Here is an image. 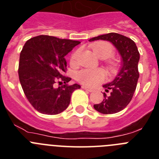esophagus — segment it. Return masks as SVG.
I'll return each mask as SVG.
<instances>
[{"instance_id":"obj_1","label":"esophagus","mask_w":159,"mask_h":159,"mask_svg":"<svg viewBox=\"0 0 159 159\" xmlns=\"http://www.w3.org/2000/svg\"><path fill=\"white\" fill-rule=\"evenodd\" d=\"M82 88H83V89H84V90H87V91H88V92H93V89H92V88H88V87H86V86H82Z\"/></svg>"}]
</instances>
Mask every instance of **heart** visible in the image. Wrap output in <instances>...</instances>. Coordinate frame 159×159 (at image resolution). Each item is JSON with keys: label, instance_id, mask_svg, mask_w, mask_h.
Here are the masks:
<instances>
[{"label": "heart", "instance_id": "b5f03b06", "mask_svg": "<svg viewBox=\"0 0 159 159\" xmlns=\"http://www.w3.org/2000/svg\"><path fill=\"white\" fill-rule=\"evenodd\" d=\"M93 51L99 58H108L113 54V48L110 43L100 42L93 46ZM80 51L76 50L71 55L70 62L75 65L77 63ZM106 78V74L101 69H84L76 74L77 80L87 86H94L95 84L103 81Z\"/></svg>", "mask_w": 159, "mask_h": 159}]
</instances>
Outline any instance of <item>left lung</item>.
Instances as JSON below:
<instances>
[{
  "instance_id": "1",
  "label": "left lung",
  "mask_w": 159,
  "mask_h": 159,
  "mask_svg": "<svg viewBox=\"0 0 159 159\" xmlns=\"http://www.w3.org/2000/svg\"><path fill=\"white\" fill-rule=\"evenodd\" d=\"M102 40L111 43L122 58V67L111 82L102 85L107 95L99 104L94 105L97 111L102 114H115L123 110L131 100L135 92L139 73L138 64L140 55L138 48L131 39L123 35L111 32L90 39L89 41Z\"/></svg>"
}]
</instances>
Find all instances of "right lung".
<instances>
[{"label":"right lung","mask_w":159,"mask_h":159,"mask_svg":"<svg viewBox=\"0 0 159 159\" xmlns=\"http://www.w3.org/2000/svg\"><path fill=\"white\" fill-rule=\"evenodd\" d=\"M80 43L46 35L31 38L25 43L20 54V82L28 100L40 113H61L69 105L72 92L80 88L77 84L68 86L71 79L63 75L67 67L64 57ZM57 80L65 84L55 88Z\"/></svg>","instance_id":"add662e5"}]
</instances>
